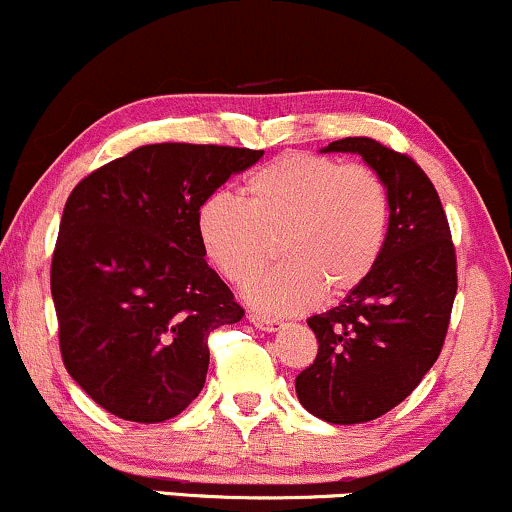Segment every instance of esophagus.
I'll list each match as a JSON object with an SVG mask.
<instances>
[{
  "instance_id": "esophagus-1",
  "label": "esophagus",
  "mask_w": 512,
  "mask_h": 512,
  "mask_svg": "<svg viewBox=\"0 0 512 512\" xmlns=\"http://www.w3.org/2000/svg\"><path fill=\"white\" fill-rule=\"evenodd\" d=\"M249 321L254 323L258 330H266V333H280V330L285 328V323L278 321V318H268L261 314H249Z\"/></svg>"
}]
</instances>
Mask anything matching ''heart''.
<instances>
[{"label":"heart","instance_id":"b5f03b06","mask_svg":"<svg viewBox=\"0 0 512 512\" xmlns=\"http://www.w3.org/2000/svg\"><path fill=\"white\" fill-rule=\"evenodd\" d=\"M393 201L381 174L311 153H285L256 167L242 203L213 194L196 210L208 261L232 285L261 273L280 239L285 263L268 270L246 297L266 314L311 309L323 290L342 297L364 285L386 251Z\"/></svg>","mask_w":512,"mask_h":512}]
</instances>
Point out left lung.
<instances>
[{
    "label": "left lung",
    "instance_id": "left-lung-1",
    "mask_svg": "<svg viewBox=\"0 0 512 512\" xmlns=\"http://www.w3.org/2000/svg\"><path fill=\"white\" fill-rule=\"evenodd\" d=\"M323 153L362 155L393 201L374 273L335 309L306 321L318 354L294 381L314 417L362 424L400 405L441 354L458 292L455 249L441 198L412 158L366 136L333 141Z\"/></svg>",
    "mask_w": 512,
    "mask_h": 512
}]
</instances>
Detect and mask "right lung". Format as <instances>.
Listing matches in <instances>:
<instances>
[{"mask_svg":"<svg viewBox=\"0 0 512 512\" xmlns=\"http://www.w3.org/2000/svg\"><path fill=\"white\" fill-rule=\"evenodd\" d=\"M263 150L153 143L66 198L52 299L66 371L126 422L177 417L201 393L210 330L244 309L206 263L196 210Z\"/></svg>","mask_w":512,"mask_h":512,"instance_id":"add662e5","label":"right lung"}]
</instances>
